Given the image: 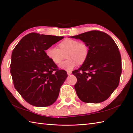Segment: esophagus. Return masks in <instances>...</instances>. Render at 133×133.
I'll use <instances>...</instances> for the list:
<instances>
[{
    "mask_svg": "<svg viewBox=\"0 0 133 133\" xmlns=\"http://www.w3.org/2000/svg\"><path fill=\"white\" fill-rule=\"evenodd\" d=\"M67 74L68 75H70L72 74V72L71 71H67Z\"/></svg>",
    "mask_w": 133,
    "mask_h": 133,
    "instance_id": "esophagus-1",
    "label": "esophagus"
}]
</instances>
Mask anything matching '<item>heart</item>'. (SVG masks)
I'll return each mask as SVG.
<instances>
[{"label": "heart", "mask_w": 133, "mask_h": 133, "mask_svg": "<svg viewBox=\"0 0 133 133\" xmlns=\"http://www.w3.org/2000/svg\"><path fill=\"white\" fill-rule=\"evenodd\" d=\"M59 49L51 46L46 50V56L53 63L59 64L65 58L68 60L60 65V68L64 70H72L78 64H83L86 61L89 54V47L84 42L67 38L58 44Z\"/></svg>", "instance_id": "b5f03b06"}]
</instances>
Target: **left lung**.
Returning <instances> with one entry per match:
<instances>
[{
  "instance_id": "obj_1",
  "label": "left lung",
  "mask_w": 133,
  "mask_h": 133,
  "mask_svg": "<svg viewBox=\"0 0 133 133\" xmlns=\"http://www.w3.org/2000/svg\"><path fill=\"white\" fill-rule=\"evenodd\" d=\"M89 47L88 56L77 70L75 89L78 98L87 103L107 99L118 86L122 73L121 57L113 39L105 32L91 31L70 36Z\"/></svg>"
}]
</instances>
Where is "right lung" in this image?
Masks as SVG:
<instances>
[{
  "label": "right lung",
  "mask_w": 133,
  "mask_h": 133,
  "mask_svg": "<svg viewBox=\"0 0 133 133\" xmlns=\"http://www.w3.org/2000/svg\"><path fill=\"white\" fill-rule=\"evenodd\" d=\"M63 38L30 33L14 49L10 72L14 87L29 104L45 107L56 101L68 75L57 68L45 51Z\"/></svg>",
  "instance_id": "right-lung-1"
}]
</instances>
